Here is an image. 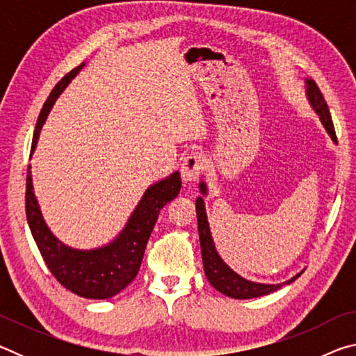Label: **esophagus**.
Listing matches in <instances>:
<instances>
[{
	"instance_id": "1",
	"label": "esophagus",
	"mask_w": 356,
	"mask_h": 356,
	"mask_svg": "<svg viewBox=\"0 0 356 356\" xmlns=\"http://www.w3.org/2000/svg\"><path fill=\"white\" fill-rule=\"evenodd\" d=\"M204 168H206V159L201 154L193 152L184 156L182 163H180V176H182L184 184L195 182Z\"/></svg>"
}]
</instances>
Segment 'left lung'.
I'll list each match as a JSON object with an SVG mask.
<instances>
[{
    "label": "left lung",
    "instance_id": "left-lung-1",
    "mask_svg": "<svg viewBox=\"0 0 356 356\" xmlns=\"http://www.w3.org/2000/svg\"><path fill=\"white\" fill-rule=\"evenodd\" d=\"M306 97L309 100V105L312 110L321 119L322 125L327 130L330 135L331 141L337 143L336 140V131L333 120L330 116V110L327 102H325L321 89L316 84L314 80L311 78H306ZM200 190L204 196L207 195V185L204 180L200 182ZM196 215H197V232H200V243H201V252H202V264H204V273H206L207 280L210 284H212L216 291L221 292L222 295H227L231 298L237 300H250L256 297H264V295H268L275 291H278L282 286L291 284L295 280L301 275L297 273L292 276L291 280L286 282H280V284H264V282H254L243 278L238 273L234 272V270L229 267V265L222 261L218 251L215 248L212 232H210V226L207 221V213H206V204H204L202 196L196 200Z\"/></svg>",
    "mask_w": 356,
    "mask_h": 356
}]
</instances>
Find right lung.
<instances>
[{
  "mask_svg": "<svg viewBox=\"0 0 356 356\" xmlns=\"http://www.w3.org/2000/svg\"><path fill=\"white\" fill-rule=\"evenodd\" d=\"M83 65L84 64L78 65L76 69L69 72L48 95L39 114L38 124H35L31 154L38 146L40 130L44 127L53 105L67 88V84L83 69ZM180 186H182V180H180L179 171L150 185L144 191L124 229L113 242L94 250H75L64 245L47 226L38 197L34 195L31 166H28L26 220L34 242L53 276L67 291L76 293L78 297L105 300L114 297L136 278L144 250H146L147 240L156 218H159L160 210L179 195Z\"/></svg>",
  "mask_w": 356,
  "mask_h": 356,
  "instance_id": "add662e5",
  "label": "right lung"
}]
</instances>
